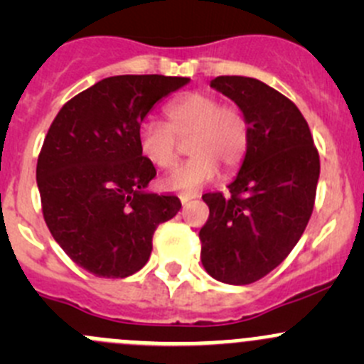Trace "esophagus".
I'll use <instances>...</instances> for the list:
<instances>
[{
	"instance_id": "34e87169",
	"label": "esophagus",
	"mask_w": 364,
	"mask_h": 364,
	"mask_svg": "<svg viewBox=\"0 0 364 364\" xmlns=\"http://www.w3.org/2000/svg\"><path fill=\"white\" fill-rule=\"evenodd\" d=\"M197 197H199V193H183V196L179 197V199H181V204L183 205H186V204L190 203V200L197 199Z\"/></svg>"
}]
</instances>
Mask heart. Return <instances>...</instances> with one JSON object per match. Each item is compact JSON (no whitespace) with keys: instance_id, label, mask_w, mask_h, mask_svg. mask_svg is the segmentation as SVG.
Instances as JSON below:
<instances>
[{"instance_id":"obj_1","label":"heart","mask_w":364,"mask_h":364,"mask_svg":"<svg viewBox=\"0 0 364 364\" xmlns=\"http://www.w3.org/2000/svg\"><path fill=\"white\" fill-rule=\"evenodd\" d=\"M167 124L142 121L137 141L142 156L155 167L172 168L179 160L181 144L188 141L192 159L165 176L161 185L174 192H196L213 181L222 165L236 171L248 155L250 121L243 109L222 104L216 95L193 91L168 102L164 109Z\"/></svg>"}]
</instances>
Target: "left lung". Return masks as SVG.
<instances>
[{
  "label": "left lung",
  "instance_id": "8db88e82",
  "mask_svg": "<svg viewBox=\"0 0 364 364\" xmlns=\"http://www.w3.org/2000/svg\"><path fill=\"white\" fill-rule=\"evenodd\" d=\"M211 87L236 102L252 128L250 149L229 196L204 193L200 260L215 280L247 285L280 266L314 211L321 160L294 102L260 80L220 75Z\"/></svg>",
  "mask_w": 364,
  "mask_h": 364
}]
</instances>
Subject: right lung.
Listing matches in <instances>:
<instances>
[{
    "label": "right lung",
    "mask_w": 364,
    "mask_h": 364,
    "mask_svg": "<svg viewBox=\"0 0 364 364\" xmlns=\"http://www.w3.org/2000/svg\"><path fill=\"white\" fill-rule=\"evenodd\" d=\"M186 77L116 75L75 95L54 117L36 164L50 234L82 269L127 278L148 262L153 234L178 215L172 193L146 192L156 176L139 149V127Z\"/></svg>",
    "instance_id": "right-lung-1"
}]
</instances>
